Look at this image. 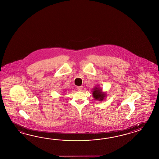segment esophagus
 Masks as SVG:
<instances>
[{"instance_id":"obj_1","label":"esophagus","mask_w":159,"mask_h":159,"mask_svg":"<svg viewBox=\"0 0 159 159\" xmlns=\"http://www.w3.org/2000/svg\"><path fill=\"white\" fill-rule=\"evenodd\" d=\"M76 88L79 91H81V89H83V86H78Z\"/></svg>"}]
</instances>
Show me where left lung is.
Segmentation results:
<instances>
[{
  "label": "left lung",
  "mask_w": 159,
  "mask_h": 159,
  "mask_svg": "<svg viewBox=\"0 0 159 159\" xmlns=\"http://www.w3.org/2000/svg\"><path fill=\"white\" fill-rule=\"evenodd\" d=\"M92 94L95 99L99 100H102L106 97V94L102 93V89H100L98 87L94 88Z\"/></svg>",
  "instance_id": "1"
}]
</instances>
